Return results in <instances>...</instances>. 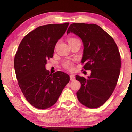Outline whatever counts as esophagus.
Masks as SVG:
<instances>
[{
  "mask_svg": "<svg viewBox=\"0 0 132 132\" xmlns=\"http://www.w3.org/2000/svg\"><path fill=\"white\" fill-rule=\"evenodd\" d=\"M75 79V75L74 74H71L70 75V80L72 81V80H74Z\"/></svg>",
  "mask_w": 132,
  "mask_h": 132,
  "instance_id": "obj_1",
  "label": "esophagus"
}]
</instances>
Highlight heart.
I'll return each mask as SVG.
<instances>
[{
    "mask_svg": "<svg viewBox=\"0 0 132 132\" xmlns=\"http://www.w3.org/2000/svg\"><path fill=\"white\" fill-rule=\"evenodd\" d=\"M77 40H78V39L75 38H69L68 40V43H71V42H72V41H74ZM63 66L64 68H66L68 70H71L72 69V67H73V63H72L70 61H64L63 62Z\"/></svg>",
    "mask_w": 132,
    "mask_h": 132,
    "instance_id": "obj_1",
    "label": "heart"
}]
</instances>
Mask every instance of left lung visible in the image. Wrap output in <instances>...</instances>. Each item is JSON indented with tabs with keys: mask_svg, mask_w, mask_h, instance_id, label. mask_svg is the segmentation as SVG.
Here are the masks:
<instances>
[{
	"mask_svg": "<svg viewBox=\"0 0 132 132\" xmlns=\"http://www.w3.org/2000/svg\"><path fill=\"white\" fill-rule=\"evenodd\" d=\"M70 33L82 40L83 69L91 71L86 79L76 75L81 83L78 99L88 108L99 107L113 93L119 79L121 58L118 47L113 38L96 24L73 23L67 31Z\"/></svg>",
	"mask_w": 132,
	"mask_h": 132,
	"instance_id": "obj_1",
	"label": "left lung"
}]
</instances>
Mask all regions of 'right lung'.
Returning a JSON list of instances; mask_svg holds the SVG:
<instances>
[{"label":"right lung","instance_id":"1","mask_svg":"<svg viewBox=\"0 0 132 132\" xmlns=\"http://www.w3.org/2000/svg\"><path fill=\"white\" fill-rule=\"evenodd\" d=\"M69 23L48 24L27 34L20 44L14 59L19 86L30 104L38 109L48 108L57 102L70 80L68 74H53L45 69L47 60L53 57L58 41Z\"/></svg>","mask_w":132,"mask_h":132}]
</instances>
